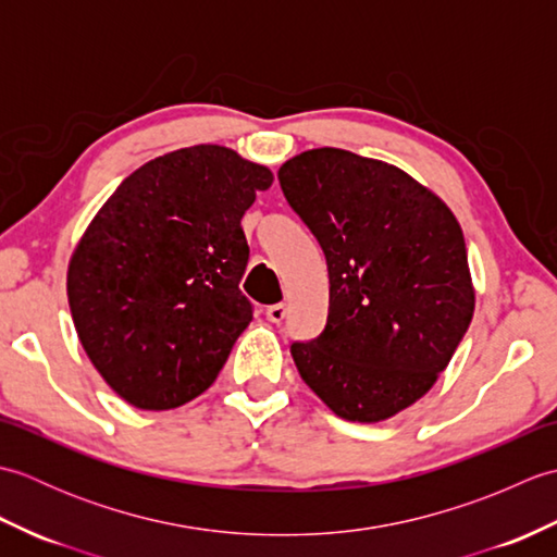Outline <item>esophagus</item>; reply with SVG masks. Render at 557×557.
I'll return each mask as SVG.
<instances>
[{
    "mask_svg": "<svg viewBox=\"0 0 557 557\" xmlns=\"http://www.w3.org/2000/svg\"><path fill=\"white\" fill-rule=\"evenodd\" d=\"M285 315H287V306L285 304H272V306H268L265 309V318L270 323H282L285 321Z\"/></svg>",
    "mask_w": 557,
    "mask_h": 557,
    "instance_id": "obj_1",
    "label": "esophagus"
}]
</instances>
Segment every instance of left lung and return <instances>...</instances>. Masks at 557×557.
I'll list each match as a JSON object with an SVG mask.
<instances>
[{
    "label": "left lung",
    "mask_w": 557,
    "mask_h": 557,
    "mask_svg": "<svg viewBox=\"0 0 557 557\" xmlns=\"http://www.w3.org/2000/svg\"><path fill=\"white\" fill-rule=\"evenodd\" d=\"M277 176L330 277L325 330L292 345L299 375L339 419H393L435 385L474 315L455 212L405 170L342 148L306 150Z\"/></svg>",
    "instance_id": "8db88e82"
}]
</instances>
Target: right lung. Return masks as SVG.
<instances>
[{
    "label": "right lung",
    "instance_id": "add662e5",
    "mask_svg": "<svg viewBox=\"0 0 557 557\" xmlns=\"http://www.w3.org/2000/svg\"><path fill=\"white\" fill-rule=\"evenodd\" d=\"M265 164L200 144L146 162L83 232L66 297L102 381L136 409L182 407L215 383L246 325L244 212Z\"/></svg>",
    "mask_w": 557,
    "mask_h": 557
}]
</instances>
